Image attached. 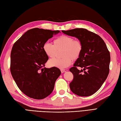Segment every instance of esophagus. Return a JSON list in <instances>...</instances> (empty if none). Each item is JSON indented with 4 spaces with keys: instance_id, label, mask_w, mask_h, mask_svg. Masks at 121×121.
Wrapping results in <instances>:
<instances>
[{
    "instance_id": "esophagus-1",
    "label": "esophagus",
    "mask_w": 121,
    "mask_h": 121,
    "mask_svg": "<svg viewBox=\"0 0 121 121\" xmlns=\"http://www.w3.org/2000/svg\"><path fill=\"white\" fill-rule=\"evenodd\" d=\"M60 71H61V73H64V72H66V70H65L64 69H61Z\"/></svg>"
}]
</instances>
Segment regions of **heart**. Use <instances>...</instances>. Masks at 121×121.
I'll return each mask as SVG.
<instances>
[{"mask_svg":"<svg viewBox=\"0 0 121 121\" xmlns=\"http://www.w3.org/2000/svg\"><path fill=\"white\" fill-rule=\"evenodd\" d=\"M43 49L45 54L50 58H54L58 52H61L60 59H52L48 62L51 67L64 69L69 66L73 60L79 58L82 50L81 42L70 36L62 35L55 39L53 45L46 43L43 45Z\"/></svg>","mask_w":121,"mask_h":121,"instance_id":"1","label":"heart"}]
</instances>
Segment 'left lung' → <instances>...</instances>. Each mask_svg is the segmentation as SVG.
<instances>
[{
    "instance_id": "1",
    "label": "left lung",
    "mask_w": 121,
    "mask_h": 121,
    "mask_svg": "<svg viewBox=\"0 0 121 121\" xmlns=\"http://www.w3.org/2000/svg\"><path fill=\"white\" fill-rule=\"evenodd\" d=\"M64 34L77 38L82 50L74 67L70 69L73 79L70 83L72 92L79 96L92 95L105 81L109 71L110 56L105 42L99 35L84 28L62 30ZM78 66L83 68L79 70Z\"/></svg>"
}]
</instances>
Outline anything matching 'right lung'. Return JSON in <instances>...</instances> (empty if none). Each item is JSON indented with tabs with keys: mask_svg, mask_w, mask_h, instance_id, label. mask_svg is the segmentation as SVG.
I'll return each mask as SVG.
<instances>
[{
	"mask_svg": "<svg viewBox=\"0 0 121 121\" xmlns=\"http://www.w3.org/2000/svg\"><path fill=\"white\" fill-rule=\"evenodd\" d=\"M59 30L38 28L27 30L14 43L10 70L21 92L35 99H43L52 92L61 72L56 67L43 68L48 60L43 45Z\"/></svg>",
	"mask_w": 121,
	"mask_h": 121,
	"instance_id": "add662e5",
	"label": "right lung"
}]
</instances>
